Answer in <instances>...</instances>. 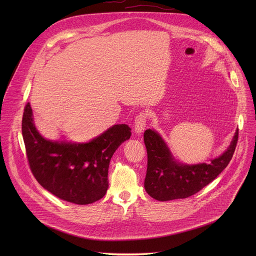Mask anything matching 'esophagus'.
I'll use <instances>...</instances> for the list:
<instances>
[{
  "label": "esophagus",
  "instance_id": "obj_1",
  "mask_svg": "<svg viewBox=\"0 0 256 256\" xmlns=\"http://www.w3.org/2000/svg\"><path fill=\"white\" fill-rule=\"evenodd\" d=\"M146 124H147V114L140 112L134 120V132L140 134L146 128Z\"/></svg>",
  "mask_w": 256,
  "mask_h": 256
}]
</instances>
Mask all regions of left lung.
<instances>
[{"label":"left lung","mask_w":256,"mask_h":256,"mask_svg":"<svg viewBox=\"0 0 256 256\" xmlns=\"http://www.w3.org/2000/svg\"><path fill=\"white\" fill-rule=\"evenodd\" d=\"M238 140V128L227 150L210 163L184 164L172 155L168 144L155 130L144 132L148 154L144 190L160 202L186 198L198 192L220 174L231 161Z\"/></svg>","instance_id":"left-lung-1"}]
</instances>
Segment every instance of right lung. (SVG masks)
Returning <instances> with one entry per match:
<instances>
[{"mask_svg": "<svg viewBox=\"0 0 256 256\" xmlns=\"http://www.w3.org/2000/svg\"><path fill=\"white\" fill-rule=\"evenodd\" d=\"M128 124H114L87 142L48 140L36 128L29 103L22 134L30 169L38 184L56 198L76 204L102 198L108 190V168L120 146L130 138Z\"/></svg>", "mask_w": 256, "mask_h": 256, "instance_id": "add662e5", "label": "right lung"}]
</instances>
